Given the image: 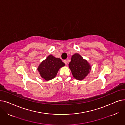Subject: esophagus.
<instances>
[{"instance_id":"esophagus-1","label":"esophagus","mask_w":125,"mask_h":125,"mask_svg":"<svg viewBox=\"0 0 125 125\" xmlns=\"http://www.w3.org/2000/svg\"><path fill=\"white\" fill-rule=\"evenodd\" d=\"M63 62H64V63L65 64H67V60H64V61H63Z\"/></svg>"}]
</instances>
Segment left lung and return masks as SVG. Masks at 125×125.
Masks as SVG:
<instances>
[{
	"label": "left lung",
	"instance_id": "left-lung-1",
	"mask_svg": "<svg viewBox=\"0 0 125 125\" xmlns=\"http://www.w3.org/2000/svg\"><path fill=\"white\" fill-rule=\"evenodd\" d=\"M68 66L73 76L79 81L83 80L91 70V66L88 61L77 53L71 56Z\"/></svg>",
	"mask_w": 125,
	"mask_h": 125
}]
</instances>
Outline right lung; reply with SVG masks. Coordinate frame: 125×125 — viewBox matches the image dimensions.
Instances as JSON below:
<instances>
[{
	"label": "right lung",
	"mask_w": 125,
	"mask_h": 125,
	"mask_svg": "<svg viewBox=\"0 0 125 125\" xmlns=\"http://www.w3.org/2000/svg\"><path fill=\"white\" fill-rule=\"evenodd\" d=\"M65 65L60 58L50 55L39 65L37 69L41 77L48 81L55 78L59 69Z\"/></svg>",
	"instance_id": "add662e5"
}]
</instances>
